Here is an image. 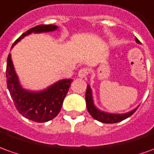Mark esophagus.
<instances>
[{
  "label": "esophagus",
  "instance_id": "34e87169",
  "mask_svg": "<svg viewBox=\"0 0 154 154\" xmlns=\"http://www.w3.org/2000/svg\"><path fill=\"white\" fill-rule=\"evenodd\" d=\"M88 75V69H82L78 72V76L79 78H85Z\"/></svg>",
  "mask_w": 154,
  "mask_h": 154
}]
</instances>
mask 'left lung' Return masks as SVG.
<instances>
[{
    "mask_svg": "<svg viewBox=\"0 0 154 154\" xmlns=\"http://www.w3.org/2000/svg\"><path fill=\"white\" fill-rule=\"evenodd\" d=\"M135 40L137 43H141L137 38H135ZM85 101H86L87 110L91 116L94 119L97 120L102 123H116L121 121H123L129 116H131L138 107L137 106L132 111H128L126 113H110V112L101 111L95 105L94 99H93V92H92V89L90 85H88L87 88H86Z\"/></svg>",
    "mask_w": 154,
    "mask_h": 154,
    "instance_id": "1",
    "label": "left lung"
}]
</instances>
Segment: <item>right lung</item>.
Masks as SVG:
<instances>
[{"mask_svg":"<svg viewBox=\"0 0 154 154\" xmlns=\"http://www.w3.org/2000/svg\"><path fill=\"white\" fill-rule=\"evenodd\" d=\"M56 25H38L22 33L15 41L11 48L26 36L32 33L51 32L58 30ZM72 79H59L41 91H30L23 88L12 63L11 54L7 58L6 83L16 108L25 118L36 122H46L59 113L63 100L69 89Z\"/></svg>","mask_w":154,"mask_h":154,"instance_id":"add662e5","label":"right lung"}]
</instances>
